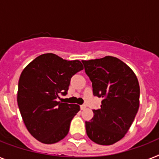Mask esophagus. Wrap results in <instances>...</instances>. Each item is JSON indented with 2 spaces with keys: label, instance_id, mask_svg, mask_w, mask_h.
Here are the masks:
<instances>
[{
  "label": "esophagus",
  "instance_id": "1",
  "mask_svg": "<svg viewBox=\"0 0 159 159\" xmlns=\"http://www.w3.org/2000/svg\"><path fill=\"white\" fill-rule=\"evenodd\" d=\"M80 108H81V109H82V110H83V109H85L86 108V105H85V104H82V105H81V106H80Z\"/></svg>",
  "mask_w": 159,
  "mask_h": 159
}]
</instances>
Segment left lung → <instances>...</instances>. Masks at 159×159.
Listing matches in <instances>:
<instances>
[{"label":"left lung","instance_id":"1","mask_svg":"<svg viewBox=\"0 0 159 159\" xmlns=\"http://www.w3.org/2000/svg\"><path fill=\"white\" fill-rule=\"evenodd\" d=\"M92 82L93 94L101 97L100 109L86 122V134L92 141L110 145L123 138L140 106V86L132 69L113 56L82 60Z\"/></svg>","mask_w":159,"mask_h":159}]
</instances>
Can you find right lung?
Instances as JSON below:
<instances>
[{
    "label": "right lung",
    "mask_w": 159,
    "mask_h": 159,
    "mask_svg": "<svg viewBox=\"0 0 159 159\" xmlns=\"http://www.w3.org/2000/svg\"><path fill=\"white\" fill-rule=\"evenodd\" d=\"M83 69L79 60H66L47 53L29 63L19 80L17 102L29 133L43 144H55L68 133L77 104L59 101L66 95L71 77Z\"/></svg>",
    "instance_id": "1"
}]
</instances>
